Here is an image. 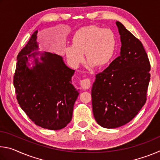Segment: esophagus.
I'll return each instance as SVG.
<instances>
[{
  "label": "esophagus",
  "instance_id": "obj_1",
  "mask_svg": "<svg viewBox=\"0 0 160 160\" xmlns=\"http://www.w3.org/2000/svg\"><path fill=\"white\" fill-rule=\"evenodd\" d=\"M80 85L82 87L83 90H88L89 88H90L91 85V81L89 78H86V79H84L80 81Z\"/></svg>",
  "mask_w": 160,
  "mask_h": 160
}]
</instances>
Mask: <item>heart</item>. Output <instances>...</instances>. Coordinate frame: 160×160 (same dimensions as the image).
<instances>
[{
  "label": "heart",
  "mask_w": 160,
  "mask_h": 160,
  "mask_svg": "<svg viewBox=\"0 0 160 160\" xmlns=\"http://www.w3.org/2000/svg\"><path fill=\"white\" fill-rule=\"evenodd\" d=\"M71 42L72 46L65 48L64 53L68 61L74 67H78L84 61V53L90 67L106 66L113 58L116 47L113 32L95 25L78 29Z\"/></svg>",
  "instance_id": "heart-1"
}]
</instances>
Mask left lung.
Wrapping results in <instances>:
<instances>
[{
    "label": "left lung",
    "mask_w": 160,
    "mask_h": 160,
    "mask_svg": "<svg viewBox=\"0 0 160 160\" xmlns=\"http://www.w3.org/2000/svg\"><path fill=\"white\" fill-rule=\"evenodd\" d=\"M120 56L96 75L92 88L94 117L99 126L115 128L131 121L144 106L150 80V64L138 39L120 22Z\"/></svg>",
    "instance_id": "8db88e82"
}]
</instances>
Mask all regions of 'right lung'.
<instances>
[{
	"mask_svg": "<svg viewBox=\"0 0 160 160\" xmlns=\"http://www.w3.org/2000/svg\"><path fill=\"white\" fill-rule=\"evenodd\" d=\"M38 31L31 36L17 57L13 85L17 99L28 117L42 128L60 130L71 121L72 110L79 95L71 83L75 70L69 68L61 56L39 49ZM40 56V61L36 58ZM34 58L29 68L28 59Z\"/></svg>",
	"mask_w": 160,
	"mask_h": 160,
	"instance_id": "obj_1",
	"label": "right lung"
}]
</instances>
